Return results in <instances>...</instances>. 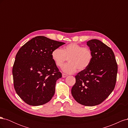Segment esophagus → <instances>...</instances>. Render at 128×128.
<instances>
[{
  "label": "esophagus",
  "instance_id": "obj_1",
  "mask_svg": "<svg viewBox=\"0 0 128 128\" xmlns=\"http://www.w3.org/2000/svg\"><path fill=\"white\" fill-rule=\"evenodd\" d=\"M62 77H63V78H64V77H66L68 76L67 74H64V73H62Z\"/></svg>",
  "mask_w": 128,
  "mask_h": 128
}]
</instances>
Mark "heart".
Listing matches in <instances>:
<instances>
[{
    "instance_id": "b5f03b06",
    "label": "heart",
    "mask_w": 128,
    "mask_h": 128,
    "mask_svg": "<svg viewBox=\"0 0 128 128\" xmlns=\"http://www.w3.org/2000/svg\"><path fill=\"white\" fill-rule=\"evenodd\" d=\"M51 56L59 67L62 66L69 58V62L64 65L62 69L67 74H73L78 69L80 71L86 69L91 63L93 54L90 48L73 42L64 46L62 50H53Z\"/></svg>"
}]
</instances>
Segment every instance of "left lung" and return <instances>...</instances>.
<instances>
[{
  "mask_svg": "<svg viewBox=\"0 0 128 128\" xmlns=\"http://www.w3.org/2000/svg\"><path fill=\"white\" fill-rule=\"evenodd\" d=\"M92 52L91 64L75 76L72 94L76 101L86 106L101 104L114 89L118 64L112 50L98 40L87 42Z\"/></svg>",
  "mask_w": 128,
  "mask_h": 128,
  "instance_id": "obj_1",
  "label": "left lung"
}]
</instances>
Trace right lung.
<instances>
[{
	"mask_svg": "<svg viewBox=\"0 0 128 128\" xmlns=\"http://www.w3.org/2000/svg\"><path fill=\"white\" fill-rule=\"evenodd\" d=\"M64 44L44 36H37L18 50L12 70L14 87L27 104L40 106L51 100L56 80L62 77L52 59L51 53Z\"/></svg>",
	"mask_w": 128,
	"mask_h": 128,
	"instance_id": "obj_1",
	"label": "right lung"
}]
</instances>
